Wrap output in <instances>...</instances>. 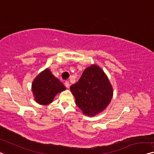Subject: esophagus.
<instances>
[{
    "label": "esophagus",
    "instance_id": "obj_1",
    "mask_svg": "<svg viewBox=\"0 0 154 154\" xmlns=\"http://www.w3.org/2000/svg\"><path fill=\"white\" fill-rule=\"evenodd\" d=\"M65 84V86H66V88H69V87H70V83H69V82H68V81H66L65 82V84Z\"/></svg>",
    "mask_w": 154,
    "mask_h": 154
}]
</instances>
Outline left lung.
<instances>
[{"instance_id":"left-lung-1","label":"left lung","mask_w":154,"mask_h":154,"mask_svg":"<svg viewBox=\"0 0 154 154\" xmlns=\"http://www.w3.org/2000/svg\"><path fill=\"white\" fill-rule=\"evenodd\" d=\"M77 106L84 115L95 116L106 109L113 97V88L104 71L97 65L85 69L77 83L70 86Z\"/></svg>"}]
</instances>
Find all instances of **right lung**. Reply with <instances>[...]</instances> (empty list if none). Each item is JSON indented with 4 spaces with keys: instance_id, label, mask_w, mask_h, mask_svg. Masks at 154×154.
Returning a JSON list of instances; mask_svg holds the SVG:
<instances>
[{
    "instance_id": "right-lung-1",
    "label": "right lung",
    "mask_w": 154,
    "mask_h": 154,
    "mask_svg": "<svg viewBox=\"0 0 154 154\" xmlns=\"http://www.w3.org/2000/svg\"><path fill=\"white\" fill-rule=\"evenodd\" d=\"M35 101L39 104H50L55 95L66 90L63 84L47 68L36 77L32 84Z\"/></svg>"
}]
</instances>
